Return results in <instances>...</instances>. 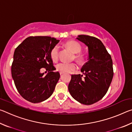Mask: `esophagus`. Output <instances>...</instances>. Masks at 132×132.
I'll return each instance as SVG.
<instances>
[{
  "instance_id": "34e87169",
  "label": "esophagus",
  "mask_w": 132,
  "mask_h": 132,
  "mask_svg": "<svg viewBox=\"0 0 132 132\" xmlns=\"http://www.w3.org/2000/svg\"><path fill=\"white\" fill-rule=\"evenodd\" d=\"M63 73H62V72H60V75H63Z\"/></svg>"
}]
</instances>
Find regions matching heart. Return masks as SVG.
I'll use <instances>...</instances> for the list:
<instances>
[{
    "label": "heart",
    "instance_id": "obj_1",
    "mask_svg": "<svg viewBox=\"0 0 132 132\" xmlns=\"http://www.w3.org/2000/svg\"><path fill=\"white\" fill-rule=\"evenodd\" d=\"M65 47L70 50L75 55V59L80 62L82 60V56L79 53L81 50V46L79 42L75 41H69L64 44ZM79 53L78 54V53ZM50 56L53 62H56L59 57V48L58 45H55L51 49L50 51ZM57 71L62 73H68L75 70L77 69V66L75 63H66V62H60L56 66Z\"/></svg>",
    "mask_w": 132,
    "mask_h": 132
}]
</instances>
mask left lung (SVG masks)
<instances>
[{
    "label": "left lung",
    "instance_id": "left-lung-1",
    "mask_svg": "<svg viewBox=\"0 0 132 132\" xmlns=\"http://www.w3.org/2000/svg\"><path fill=\"white\" fill-rule=\"evenodd\" d=\"M88 48V61L81 75H71L68 86L73 98L81 104L91 105L106 94L113 76L112 60L102 42L94 37L80 35L77 38Z\"/></svg>",
    "mask_w": 132,
    "mask_h": 132
}]
</instances>
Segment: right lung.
I'll list each match as a JSON object with an SVG mask.
<instances>
[{
  "instance_id": "obj_1",
  "label": "right lung",
  "mask_w": 132,
  "mask_h": 132,
  "mask_svg": "<svg viewBox=\"0 0 132 132\" xmlns=\"http://www.w3.org/2000/svg\"><path fill=\"white\" fill-rule=\"evenodd\" d=\"M59 40L47 36L29 37L15 48L12 76L22 97L32 103L47 100L52 94L60 78L50 56V51ZM45 68L46 76L40 73Z\"/></svg>"
}]
</instances>
